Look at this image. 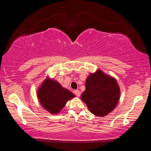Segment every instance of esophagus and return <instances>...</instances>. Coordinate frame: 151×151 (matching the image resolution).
<instances>
[{
	"instance_id": "obj_1",
	"label": "esophagus",
	"mask_w": 151,
	"mask_h": 151,
	"mask_svg": "<svg viewBox=\"0 0 151 151\" xmlns=\"http://www.w3.org/2000/svg\"><path fill=\"white\" fill-rule=\"evenodd\" d=\"M74 93H75V94L76 96H80V95H81V93H80V91H79L78 90H75V92H74Z\"/></svg>"
}]
</instances>
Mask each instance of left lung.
Returning a JSON list of instances; mask_svg holds the SVG:
<instances>
[{
  "label": "left lung",
  "instance_id": "1",
  "mask_svg": "<svg viewBox=\"0 0 151 151\" xmlns=\"http://www.w3.org/2000/svg\"><path fill=\"white\" fill-rule=\"evenodd\" d=\"M85 87L81 99L94 115L104 116L115 108L119 100L120 89L114 78L97 70L86 78Z\"/></svg>",
  "mask_w": 151,
  "mask_h": 151
}]
</instances>
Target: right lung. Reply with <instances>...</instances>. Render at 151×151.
Returning <instances> with one entry per match:
<instances>
[{
    "instance_id": "1",
    "label": "right lung",
    "mask_w": 151,
    "mask_h": 151,
    "mask_svg": "<svg viewBox=\"0 0 151 151\" xmlns=\"http://www.w3.org/2000/svg\"><path fill=\"white\" fill-rule=\"evenodd\" d=\"M38 97L44 108L52 114H57L65 106L66 102L75 94L62 87L57 81L46 79L38 91Z\"/></svg>"
}]
</instances>
